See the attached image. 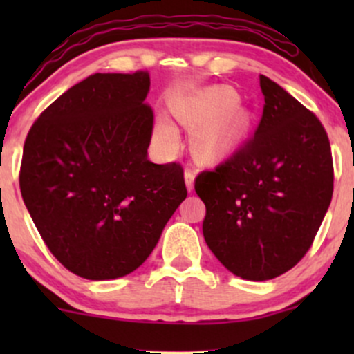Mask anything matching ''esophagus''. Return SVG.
I'll return each instance as SVG.
<instances>
[{
    "instance_id": "1",
    "label": "esophagus",
    "mask_w": 354,
    "mask_h": 354,
    "mask_svg": "<svg viewBox=\"0 0 354 354\" xmlns=\"http://www.w3.org/2000/svg\"><path fill=\"white\" fill-rule=\"evenodd\" d=\"M185 180H186V186L188 189H193V183H194V169L193 168H186L185 169Z\"/></svg>"
}]
</instances>
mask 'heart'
Wrapping results in <instances>:
<instances>
[{"label":"heart","mask_w":354,"mask_h":354,"mask_svg":"<svg viewBox=\"0 0 354 354\" xmlns=\"http://www.w3.org/2000/svg\"><path fill=\"white\" fill-rule=\"evenodd\" d=\"M231 100L233 98L226 91H206L185 96L173 103V115L180 123L193 128L203 124L198 133V148L205 158H218L228 153L241 133V118L238 113L228 111L212 117ZM211 117L213 120H210ZM206 120L209 121L208 124L205 123ZM154 138L158 145L168 153L174 151L180 145L176 126L165 116L158 118L154 126Z\"/></svg>","instance_id":"obj_1"}]
</instances>
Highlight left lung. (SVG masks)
<instances>
[{
    "label": "left lung",
    "instance_id": "1",
    "mask_svg": "<svg viewBox=\"0 0 354 354\" xmlns=\"http://www.w3.org/2000/svg\"><path fill=\"white\" fill-rule=\"evenodd\" d=\"M265 96L254 135L194 189L206 206L203 236L231 273L266 281L308 253L333 196L331 146L321 121L259 76Z\"/></svg>",
    "mask_w": 354,
    "mask_h": 354
}]
</instances>
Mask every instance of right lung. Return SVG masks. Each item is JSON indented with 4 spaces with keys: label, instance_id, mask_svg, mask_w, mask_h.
<instances>
[{
    "label": "right lung",
    "instance_id": "1",
    "mask_svg": "<svg viewBox=\"0 0 354 354\" xmlns=\"http://www.w3.org/2000/svg\"><path fill=\"white\" fill-rule=\"evenodd\" d=\"M149 73H96L53 101L23 148L19 189L53 256L86 279L146 261L185 200L180 163L148 160Z\"/></svg>",
    "mask_w": 354,
    "mask_h": 354
}]
</instances>
